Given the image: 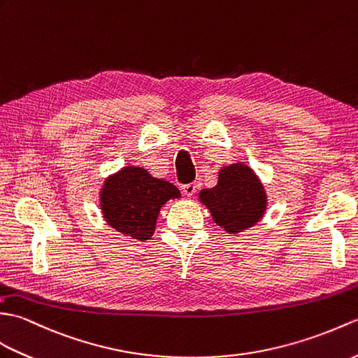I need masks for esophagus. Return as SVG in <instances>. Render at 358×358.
Segmentation results:
<instances>
[{
  "label": "esophagus",
  "instance_id": "esophagus-1",
  "mask_svg": "<svg viewBox=\"0 0 358 358\" xmlns=\"http://www.w3.org/2000/svg\"><path fill=\"white\" fill-rule=\"evenodd\" d=\"M196 189H197L196 184H187V185H182V192H184V194H185V196H188V197L194 196Z\"/></svg>",
  "mask_w": 358,
  "mask_h": 358
}]
</instances>
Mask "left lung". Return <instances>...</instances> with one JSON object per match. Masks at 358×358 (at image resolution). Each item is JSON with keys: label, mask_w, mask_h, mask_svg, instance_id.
I'll return each mask as SVG.
<instances>
[{"label": "left lung", "mask_w": 358, "mask_h": 358, "mask_svg": "<svg viewBox=\"0 0 358 358\" xmlns=\"http://www.w3.org/2000/svg\"><path fill=\"white\" fill-rule=\"evenodd\" d=\"M199 199L210 210L214 222L229 234L256 225L266 210V196L250 166L233 164L219 173L214 188L202 189Z\"/></svg>", "instance_id": "obj_1"}]
</instances>
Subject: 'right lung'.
<instances>
[{"label":"right lung","mask_w":358,"mask_h":358,"mask_svg":"<svg viewBox=\"0 0 358 358\" xmlns=\"http://www.w3.org/2000/svg\"><path fill=\"white\" fill-rule=\"evenodd\" d=\"M178 197L179 189L170 182L150 176L141 166H124L106 180L101 210L116 231L144 242L155 233L161 206Z\"/></svg>","instance_id":"1"}]
</instances>
